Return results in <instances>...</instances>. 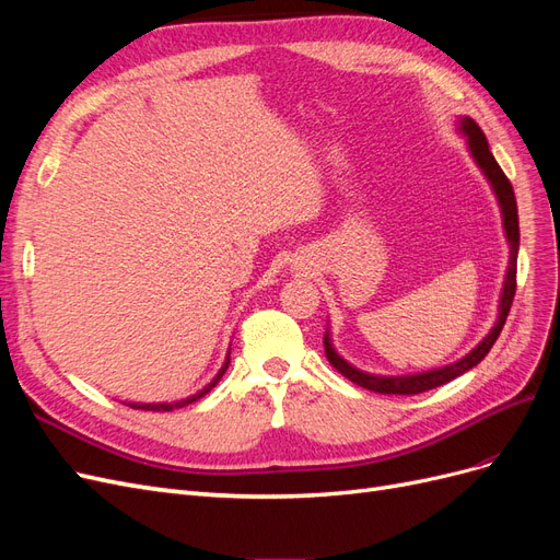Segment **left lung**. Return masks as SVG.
Returning <instances> with one entry per match:
<instances>
[{"label": "left lung", "instance_id": "8db88e82", "mask_svg": "<svg viewBox=\"0 0 560 560\" xmlns=\"http://www.w3.org/2000/svg\"><path fill=\"white\" fill-rule=\"evenodd\" d=\"M455 130L460 138L467 140V151L471 161L477 163V167L481 171V175L486 177V182L490 184V191L495 194V200L500 206V217H502V231L506 245H510V261H506V270H504V280H502V290H500V301H498V317L495 325L490 327V331L481 338V341L474 346L467 354H463L460 360H455L451 364L436 366V369H428V371H418V374H401V376H378V374H369V371H362L354 364H350L348 360H343L341 354L336 352L334 341H331V329L327 325V334H325V352L327 360L331 362V366L336 371L352 381L354 385L366 387L371 393H381V395H418L425 393V389L444 385L457 376H463L465 371L477 366L488 350L493 348V343L498 341V336L504 327L506 315H510L512 301L516 294V257H518V210H516V196L510 179L504 177L502 167L498 165V161L490 154V147L483 130L477 126V121L469 116H457L455 121Z\"/></svg>", "mask_w": 560, "mask_h": 560}]
</instances>
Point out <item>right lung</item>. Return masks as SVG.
<instances>
[{
	"instance_id": "add662e5",
	"label": "right lung",
	"mask_w": 560,
	"mask_h": 560,
	"mask_svg": "<svg viewBox=\"0 0 560 560\" xmlns=\"http://www.w3.org/2000/svg\"><path fill=\"white\" fill-rule=\"evenodd\" d=\"M229 362H231V348H229V352H226V360H224V364H222V369L217 371L214 374V378L202 387V389H198L196 395H191V397H184V399H179V401H159V404H142V401H128V406L130 409H144V411H173V409H182V406H186V404H191V401H196V399H200V397H206L210 389L219 383V378H222L224 374H226V369H229Z\"/></svg>"
}]
</instances>
